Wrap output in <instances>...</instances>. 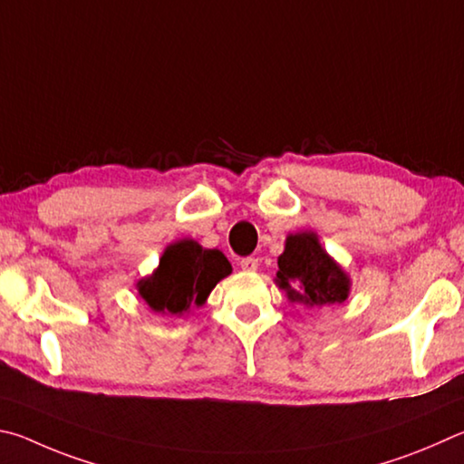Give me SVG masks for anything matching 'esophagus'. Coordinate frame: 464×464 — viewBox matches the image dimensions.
Wrapping results in <instances>:
<instances>
[{
  "label": "esophagus",
  "instance_id": "obj_1",
  "mask_svg": "<svg viewBox=\"0 0 464 464\" xmlns=\"http://www.w3.org/2000/svg\"><path fill=\"white\" fill-rule=\"evenodd\" d=\"M240 266H242V271L253 273V271H256V269H258V258H256V256H246V258H242V261H240Z\"/></svg>",
  "mask_w": 464,
  "mask_h": 464
}]
</instances>
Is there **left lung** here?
Segmentation results:
<instances>
[{
    "mask_svg": "<svg viewBox=\"0 0 464 464\" xmlns=\"http://www.w3.org/2000/svg\"><path fill=\"white\" fill-rule=\"evenodd\" d=\"M275 285L285 291L289 304L322 310L343 304L351 295V275L322 246L318 232L299 230L285 238L277 258Z\"/></svg>",
    "mask_w": 464,
    "mask_h": 464,
    "instance_id": "8db88e82",
    "label": "left lung"
}]
</instances>
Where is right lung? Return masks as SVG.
Instances as JSON below:
<instances>
[{
	"label": "right lung",
	"instance_id": "1",
	"mask_svg": "<svg viewBox=\"0 0 464 464\" xmlns=\"http://www.w3.org/2000/svg\"><path fill=\"white\" fill-rule=\"evenodd\" d=\"M230 273L232 265L222 250L181 238L162 250L159 266L136 281V291L152 312L181 318L193 305L206 304L211 289Z\"/></svg>",
	"mask_w": 464,
	"mask_h": 464
}]
</instances>
